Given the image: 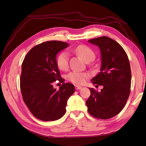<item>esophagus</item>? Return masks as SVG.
Segmentation results:
<instances>
[{"label":"esophagus","instance_id":"obj_1","mask_svg":"<svg viewBox=\"0 0 146 146\" xmlns=\"http://www.w3.org/2000/svg\"><path fill=\"white\" fill-rule=\"evenodd\" d=\"M75 89L77 90H81L82 88V86H78V85H75Z\"/></svg>","mask_w":146,"mask_h":146}]
</instances>
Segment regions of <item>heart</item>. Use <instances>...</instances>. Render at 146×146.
Returning <instances> with one entry per match:
<instances>
[{
  "label": "heart",
  "mask_w": 146,
  "mask_h": 146,
  "mask_svg": "<svg viewBox=\"0 0 146 146\" xmlns=\"http://www.w3.org/2000/svg\"><path fill=\"white\" fill-rule=\"evenodd\" d=\"M73 52L79 55L86 62H90L95 58V52L92 49L86 45H79L73 49ZM56 64L61 70H66L69 66V55L66 51H63L59 54L56 58ZM88 74L86 73L73 71L67 75V79L76 85L84 83L88 78Z\"/></svg>",
  "instance_id": "heart-1"
}]
</instances>
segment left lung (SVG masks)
Instances as JSON below:
<instances>
[{
  "label": "left lung",
  "mask_w": 146,
  "mask_h": 146,
  "mask_svg": "<svg viewBox=\"0 0 146 146\" xmlns=\"http://www.w3.org/2000/svg\"><path fill=\"white\" fill-rule=\"evenodd\" d=\"M100 51V72L92 81L103 85L100 92L90 88L91 94L86 102L88 112L100 119L119 114L131 92V70L128 56L119 43L107 36L88 40Z\"/></svg>",
  "instance_id": "1"
}]
</instances>
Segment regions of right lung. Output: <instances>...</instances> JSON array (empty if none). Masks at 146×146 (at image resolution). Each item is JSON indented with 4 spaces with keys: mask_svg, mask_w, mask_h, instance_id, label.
Here are the masks:
<instances>
[{
    "mask_svg": "<svg viewBox=\"0 0 146 146\" xmlns=\"http://www.w3.org/2000/svg\"><path fill=\"white\" fill-rule=\"evenodd\" d=\"M69 44L59 41L41 43L33 48L22 64L20 88L23 100L37 119L54 121L66 112L67 100L75 93V86L64 83L56 64V55ZM63 84L58 91L52 83Z\"/></svg>",
    "mask_w": 146,
    "mask_h": 146,
    "instance_id": "add662e5",
    "label": "right lung"
}]
</instances>
